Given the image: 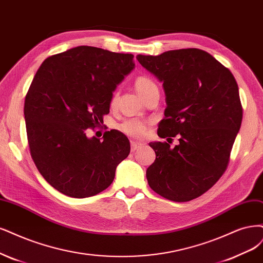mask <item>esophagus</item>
Wrapping results in <instances>:
<instances>
[{
    "instance_id": "obj_1",
    "label": "esophagus",
    "mask_w": 263,
    "mask_h": 263,
    "mask_svg": "<svg viewBox=\"0 0 263 263\" xmlns=\"http://www.w3.org/2000/svg\"><path fill=\"white\" fill-rule=\"evenodd\" d=\"M141 146H142L141 143H138V142L132 141V151H136V150H138L139 148H141Z\"/></svg>"
}]
</instances>
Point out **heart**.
<instances>
[{
  "mask_svg": "<svg viewBox=\"0 0 263 263\" xmlns=\"http://www.w3.org/2000/svg\"><path fill=\"white\" fill-rule=\"evenodd\" d=\"M135 87L138 93L142 97V99L146 98L149 93L153 91H159L158 86L148 76H139L135 80ZM116 101V93H113L111 99V105H114ZM120 130L125 134L126 136H129L132 138H141L146 134L147 130V123L140 121L138 119H129L124 121L120 125Z\"/></svg>",
  "mask_w": 263,
  "mask_h": 263,
  "instance_id": "1",
  "label": "heart"
}]
</instances>
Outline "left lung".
<instances>
[{
  "instance_id": "8db88e82",
  "label": "left lung",
  "mask_w": 263,
  "mask_h": 263,
  "mask_svg": "<svg viewBox=\"0 0 263 263\" xmlns=\"http://www.w3.org/2000/svg\"><path fill=\"white\" fill-rule=\"evenodd\" d=\"M163 83L166 108L158 128L164 142H151L156 160L147 170L150 188L163 198L186 202L208 192L228 168L240 128L242 106L229 68L199 49L137 55ZM173 137L180 143L170 146Z\"/></svg>"
}]
</instances>
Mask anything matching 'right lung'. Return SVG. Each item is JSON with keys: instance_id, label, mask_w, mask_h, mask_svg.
I'll return each instance as SVG.
<instances>
[{"instance_id": "obj_1", "label": "right lung", "mask_w": 263, "mask_h": 263, "mask_svg": "<svg viewBox=\"0 0 263 263\" xmlns=\"http://www.w3.org/2000/svg\"><path fill=\"white\" fill-rule=\"evenodd\" d=\"M134 67L133 54L80 45L49 57L37 70L25 98L27 138L35 166L58 192L87 198L112 184L129 140L116 129L103 141L86 130L103 123L116 85Z\"/></svg>"}]
</instances>
